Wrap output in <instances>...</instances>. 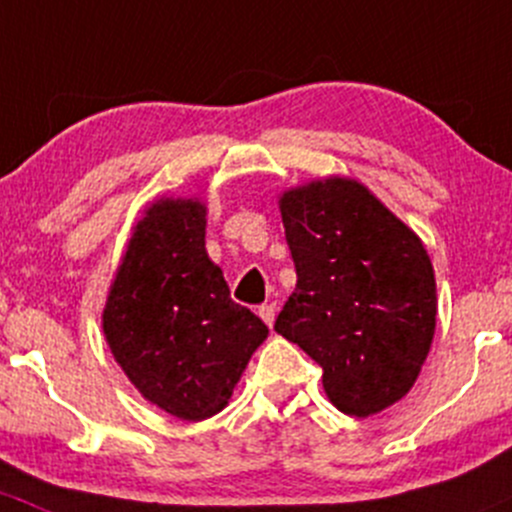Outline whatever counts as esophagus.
<instances>
[{
  "mask_svg": "<svg viewBox=\"0 0 512 512\" xmlns=\"http://www.w3.org/2000/svg\"><path fill=\"white\" fill-rule=\"evenodd\" d=\"M258 315H261L263 323H266L268 328H271L273 320H276V303H263V305H258Z\"/></svg>",
  "mask_w": 512,
  "mask_h": 512,
  "instance_id": "obj_1",
  "label": "esophagus"
}]
</instances>
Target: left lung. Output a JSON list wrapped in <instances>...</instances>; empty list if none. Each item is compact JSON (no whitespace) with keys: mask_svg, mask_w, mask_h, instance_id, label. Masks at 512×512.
<instances>
[{"mask_svg":"<svg viewBox=\"0 0 512 512\" xmlns=\"http://www.w3.org/2000/svg\"><path fill=\"white\" fill-rule=\"evenodd\" d=\"M281 217L298 281L273 328L323 367L340 412H382L412 389L434 340L436 281L424 244L345 177L286 192Z\"/></svg>","mask_w":512,"mask_h":512,"instance_id":"8db88e82","label":"left lung"}]
</instances>
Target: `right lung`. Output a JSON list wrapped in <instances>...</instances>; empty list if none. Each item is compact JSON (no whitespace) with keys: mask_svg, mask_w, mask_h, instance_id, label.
Wrapping results in <instances>:
<instances>
[{"mask_svg":"<svg viewBox=\"0 0 512 512\" xmlns=\"http://www.w3.org/2000/svg\"><path fill=\"white\" fill-rule=\"evenodd\" d=\"M207 209L162 199L147 209L103 310V333L130 382L167 414L214 416L268 328L231 300L204 249Z\"/></svg>","mask_w":512,"mask_h":512,"instance_id":"obj_1","label":"right lung"}]
</instances>
